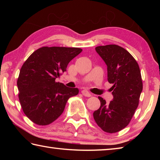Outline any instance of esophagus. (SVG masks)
Returning a JSON list of instances; mask_svg holds the SVG:
<instances>
[{"label": "esophagus", "instance_id": "1", "mask_svg": "<svg viewBox=\"0 0 160 160\" xmlns=\"http://www.w3.org/2000/svg\"><path fill=\"white\" fill-rule=\"evenodd\" d=\"M82 94H83L84 96H85V97H91L92 96V94L89 92L88 91V90H82Z\"/></svg>", "mask_w": 160, "mask_h": 160}]
</instances>
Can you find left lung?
I'll return each instance as SVG.
<instances>
[{
    "label": "left lung",
    "mask_w": 160,
    "mask_h": 160,
    "mask_svg": "<svg viewBox=\"0 0 160 160\" xmlns=\"http://www.w3.org/2000/svg\"><path fill=\"white\" fill-rule=\"evenodd\" d=\"M107 66V80L113 100L109 104L98 97L100 107L93 113L94 119L103 131L113 133L128 125L139 104L142 90L138 64L125 48L118 45L99 46L95 48Z\"/></svg>",
    "instance_id": "8db88e82"
}]
</instances>
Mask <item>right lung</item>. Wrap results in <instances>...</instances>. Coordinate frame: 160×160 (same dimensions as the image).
<instances>
[{"instance_id": "add662e5", "label": "right lung", "mask_w": 160, "mask_h": 160, "mask_svg": "<svg viewBox=\"0 0 160 160\" xmlns=\"http://www.w3.org/2000/svg\"><path fill=\"white\" fill-rule=\"evenodd\" d=\"M80 48L44 47L34 51L22 66L17 85L23 112L32 122L47 126L63 112L68 99L78 88L56 82L69 62L82 52Z\"/></svg>"}]
</instances>
